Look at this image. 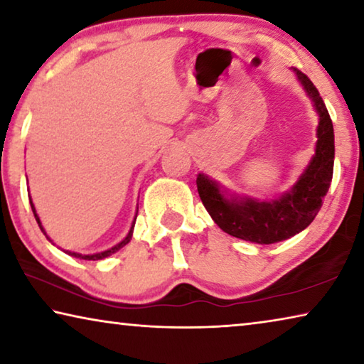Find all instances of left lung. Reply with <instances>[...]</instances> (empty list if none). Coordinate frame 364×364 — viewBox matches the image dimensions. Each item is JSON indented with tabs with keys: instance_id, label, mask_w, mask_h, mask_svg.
<instances>
[{
	"instance_id": "1",
	"label": "left lung",
	"mask_w": 364,
	"mask_h": 364,
	"mask_svg": "<svg viewBox=\"0 0 364 364\" xmlns=\"http://www.w3.org/2000/svg\"><path fill=\"white\" fill-rule=\"evenodd\" d=\"M295 75L313 101L319 122L316 149L308 167L289 193L278 199L226 197L217 181L197 175V191L215 223L234 237L255 244H274L295 236L311 223L328 194L334 171V128L323 97L304 72L294 67Z\"/></svg>"
}]
</instances>
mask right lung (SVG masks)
Returning <instances> with one entry per match:
<instances>
[{"label":"right lung","instance_id":"1","mask_svg":"<svg viewBox=\"0 0 364 364\" xmlns=\"http://www.w3.org/2000/svg\"><path fill=\"white\" fill-rule=\"evenodd\" d=\"M28 199H30V196H28ZM30 205H32V210H33V215H35V220H36V223H38V226L41 228V231L45 232V230H43V226H41V221H40V218H38V215H36V210H35V205H33V202H32V199H30ZM134 221H136V218H134ZM134 221H133V225H132V230H130V232L127 234V237L123 239L122 242H119L117 245H114V247H110L109 250H104V252H97V254H90V255H83V254H77V252H67V254L69 255H72V257H75V258H82V260H102V258H106V257H109V255H112V254H115L117 250H120L123 245H127L128 242H130V239H132V236H133V228H134ZM46 234V232H45ZM48 237V236H46ZM49 239V237H48ZM49 241H51V239H49Z\"/></svg>","mask_w":364,"mask_h":364}]
</instances>
